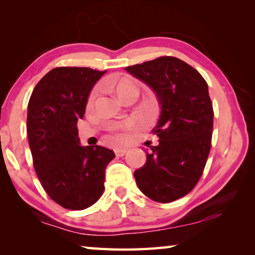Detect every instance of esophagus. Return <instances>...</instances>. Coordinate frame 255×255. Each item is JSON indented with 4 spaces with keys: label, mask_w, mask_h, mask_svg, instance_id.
I'll use <instances>...</instances> for the list:
<instances>
[{
    "label": "esophagus",
    "mask_w": 255,
    "mask_h": 255,
    "mask_svg": "<svg viewBox=\"0 0 255 255\" xmlns=\"http://www.w3.org/2000/svg\"><path fill=\"white\" fill-rule=\"evenodd\" d=\"M115 153H116V155H117L118 157H122V156H124L125 154L127 153V148H116L115 149Z\"/></svg>",
    "instance_id": "1"
}]
</instances>
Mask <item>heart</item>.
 Returning <instances> with one entry per match:
<instances>
[{
  "label": "heart",
  "mask_w": 255,
  "mask_h": 255,
  "mask_svg": "<svg viewBox=\"0 0 255 255\" xmlns=\"http://www.w3.org/2000/svg\"><path fill=\"white\" fill-rule=\"evenodd\" d=\"M114 91L120 101L126 100L127 98H130V97H138V94H139V90H138L137 86L133 83H131V82L128 79H126V77H122V79H119L117 82H116L114 84ZM94 97H96V92L91 96L90 102L93 100ZM114 139L116 141H120L124 139V137L123 135H117L114 137Z\"/></svg>",
  "instance_id": "b5f03b06"
}]
</instances>
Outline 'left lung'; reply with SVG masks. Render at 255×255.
Segmentation results:
<instances>
[{
	"mask_svg": "<svg viewBox=\"0 0 255 255\" xmlns=\"http://www.w3.org/2000/svg\"><path fill=\"white\" fill-rule=\"evenodd\" d=\"M125 70L153 90L161 107L153 129L159 143L133 173L137 187L154 201H174L196 187L210 152L214 110L208 84L192 66L171 56Z\"/></svg>",
	"mask_w": 255,
	"mask_h": 255,
	"instance_id": "left-lung-1",
	"label": "left lung"
}]
</instances>
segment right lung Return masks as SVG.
Returning a JSON list of instances; mask_svg holds the SVG:
<instances>
[{
	"mask_svg": "<svg viewBox=\"0 0 255 255\" xmlns=\"http://www.w3.org/2000/svg\"><path fill=\"white\" fill-rule=\"evenodd\" d=\"M107 71L57 67L34 86L28 103L27 132L34 171L42 188L64 208L83 210L100 199L114 150L81 146L83 118L94 84Z\"/></svg>",
	"mask_w": 255,
	"mask_h": 255,
	"instance_id": "add662e5",
	"label": "right lung"
}]
</instances>
